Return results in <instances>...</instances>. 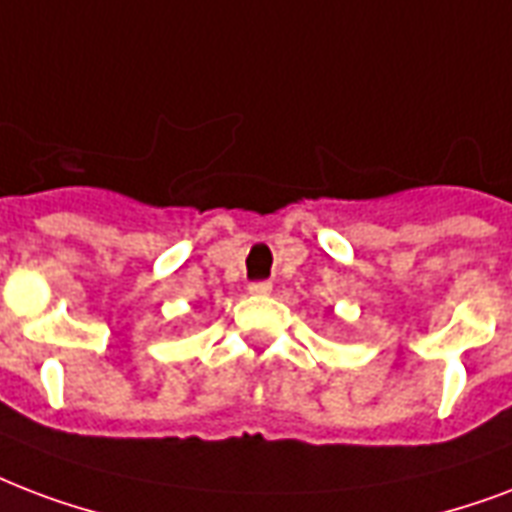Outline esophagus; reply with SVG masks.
Returning a JSON list of instances; mask_svg holds the SVG:
<instances>
[{"instance_id":"34e87169","label":"esophagus","mask_w":512,"mask_h":512,"mask_svg":"<svg viewBox=\"0 0 512 512\" xmlns=\"http://www.w3.org/2000/svg\"><path fill=\"white\" fill-rule=\"evenodd\" d=\"M273 290V284L271 282H252L249 284V292H252V295H268V292Z\"/></svg>"}]
</instances>
